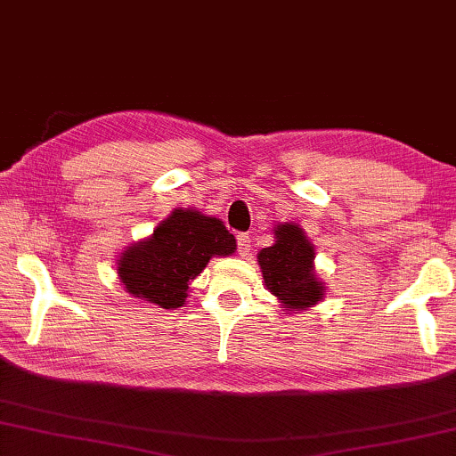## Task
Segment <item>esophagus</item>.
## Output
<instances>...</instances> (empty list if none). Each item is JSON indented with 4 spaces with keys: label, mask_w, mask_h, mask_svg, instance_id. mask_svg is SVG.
I'll return each mask as SVG.
<instances>
[{
    "label": "esophagus",
    "mask_w": 456,
    "mask_h": 456,
    "mask_svg": "<svg viewBox=\"0 0 456 456\" xmlns=\"http://www.w3.org/2000/svg\"><path fill=\"white\" fill-rule=\"evenodd\" d=\"M237 249H239V255L241 256H247L251 253V237L247 233H239L237 235Z\"/></svg>",
    "instance_id": "obj_1"
}]
</instances>
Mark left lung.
<instances>
[{"label": "left lung", "instance_id": "8db88e82", "mask_svg": "<svg viewBox=\"0 0 456 456\" xmlns=\"http://www.w3.org/2000/svg\"><path fill=\"white\" fill-rule=\"evenodd\" d=\"M275 243L256 253L265 287L287 314L307 311L325 299L327 287L314 271V245L299 223L273 227Z\"/></svg>", "mask_w": 456, "mask_h": 456}]
</instances>
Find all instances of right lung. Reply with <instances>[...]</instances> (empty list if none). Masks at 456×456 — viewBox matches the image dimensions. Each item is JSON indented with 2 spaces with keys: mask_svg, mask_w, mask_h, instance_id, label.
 I'll return each instance as SVG.
<instances>
[{
  "mask_svg": "<svg viewBox=\"0 0 456 456\" xmlns=\"http://www.w3.org/2000/svg\"><path fill=\"white\" fill-rule=\"evenodd\" d=\"M235 249V237L221 219L193 207H177L157 223L151 235L126 247L115 265L123 289L134 299L179 309L207 263L213 256L233 255Z\"/></svg>",
  "mask_w": 456,
  "mask_h": 456,
  "instance_id": "obj_1",
  "label": "right lung"
}]
</instances>
